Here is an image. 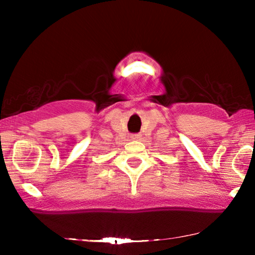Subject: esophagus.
Returning a JSON list of instances; mask_svg holds the SVG:
<instances>
[{
    "instance_id": "34e87169",
    "label": "esophagus",
    "mask_w": 255,
    "mask_h": 255,
    "mask_svg": "<svg viewBox=\"0 0 255 255\" xmlns=\"http://www.w3.org/2000/svg\"><path fill=\"white\" fill-rule=\"evenodd\" d=\"M140 137H141V135L139 134V133L131 134V139H132V140H139V139H140Z\"/></svg>"
}]
</instances>
